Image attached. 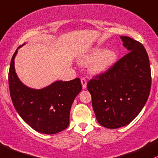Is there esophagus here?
Segmentation results:
<instances>
[{
    "instance_id": "esophagus-1",
    "label": "esophagus",
    "mask_w": 158,
    "mask_h": 158,
    "mask_svg": "<svg viewBox=\"0 0 158 158\" xmlns=\"http://www.w3.org/2000/svg\"><path fill=\"white\" fill-rule=\"evenodd\" d=\"M81 84H82L83 89H86V79L84 78V77H81Z\"/></svg>"
}]
</instances>
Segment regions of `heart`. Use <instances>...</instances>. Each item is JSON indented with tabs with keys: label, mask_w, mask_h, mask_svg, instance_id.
Returning <instances> with one entry per match:
<instances>
[{
	"label": "heart",
	"mask_w": 158,
	"mask_h": 158,
	"mask_svg": "<svg viewBox=\"0 0 158 158\" xmlns=\"http://www.w3.org/2000/svg\"><path fill=\"white\" fill-rule=\"evenodd\" d=\"M117 59V53L113 50H104L101 47L94 49L89 55L81 60L83 65H92V72L96 74L106 72L114 65Z\"/></svg>",
	"instance_id": "heart-1"
}]
</instances>
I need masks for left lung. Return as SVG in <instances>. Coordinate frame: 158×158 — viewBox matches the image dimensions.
<instances>
[{
  "label": "left lung",
  "instance_id": "8db88e82",
  "mask_svg": "<svg viewBox=\"0 0 158 158\" xmlns=\"http://www.w3.org/2000/svg\"><path fill=\"white\" fill-rule=\"evenodd\" d=\"M128 53L87 83L100 125L117 129L129 124L146 103L152 86L149 59L142 44L120 36Z\"/></svg>",
  "mask_w": 158,
  "mask_h": 158
}]
</instances>
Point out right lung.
<instances>
[{
    "mask_svg": "<svg viewBox=\"0 0 158 158\" xmlns=\"http://www.w3.org/2000/svg\"><path fill=\"white\" fill-rule=\"evenodd\" d=\"M12 57L9 71V87L13 104L19 114L31 128L39 133L55 134L69 127L72 105L81 91L80 78L57 81L43 89H31L20 81L15 72Z\"/></svg>",
    "mask_w": 158,
    "mask_h": 158,
    "instance_id": "obj_1",
    "label": "right lung"
}]
</instances>
